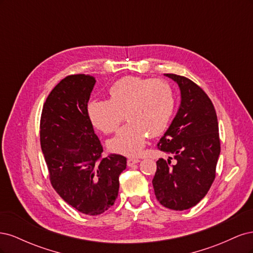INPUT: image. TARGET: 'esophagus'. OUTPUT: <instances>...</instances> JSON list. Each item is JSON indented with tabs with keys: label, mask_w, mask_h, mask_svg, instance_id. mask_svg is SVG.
Listing matches in <instances>:
<instances>
[{
	"label": "esophagus",
	"mask_w": 253,
	"mask_h": 253,
	"mask_svg": "<svg viewBox=\"0 0 253 253\" xmlns=\"http://www.w3.org/2000/svg\"><path fill=\"white\" fill-rule=\"evenodd\" d=\"M139 163V159H137V158H128L127 159V166L128 167H133L135 164H138Z\"/></svg>",
	"instance_id": "34e87169"
}]
</instances>
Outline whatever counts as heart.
<instances>
[{"label": "heart", "mask_w": 253, "mask_h": 253, "mask_svg": "<svg viewBox=\"0 0 253 253\" xmlns=\"http://www.w3.org/2000/svg\"><path fill=\"white\" fill-rule=\"evenodd\" d=\"M174 110L175 94L167 81L128 76L110 87L109 100L89 102L87 116L91 125L105 134L116 131L126 116V126L108 145L119 154L137 156L148 134L157 136L167 128Z\"/></svg>", "instance_id": "heart-1"}]
</instances>
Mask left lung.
<instances>
[{"label":"left lung","mask_w":253,"mask_h":253,"mask_svg":"<svg viewBox=\"0 0 253 253\" xmlns=\"http://www.w3.org/2000/svg\"><path fill=\"white\" fill-rule=\"evenodd\" d=\"M178 84L179 110L157 149L171 154L159 158L152 180L157 201L171 210L192 208L208 193L215 179L220 153L218 122L210 98L183 76L165 74Z\"/></svg>","instance_id":"obj_1"}]
</instances>
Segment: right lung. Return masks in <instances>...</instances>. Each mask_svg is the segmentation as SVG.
<instances>
[{
  "instance_id": "add662e5",
  "label": "right lung",
  "mask_w": 253,
  "mask_h": 253,
  "mask_svg": "<svg viewBox=\"0 0 253 253\" xmlns=\"http://www.w3.org/2000/svg\"><path fill=\"white\" fill-rule=\"evenodd\" d=\"M93 76H67L44 102L40 142L52 188L64 202L87 215H98L118 196L126 158L102 157L103 148L87 116Z\"/></svg>"
}]
</instances>
